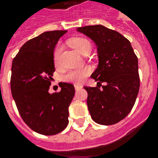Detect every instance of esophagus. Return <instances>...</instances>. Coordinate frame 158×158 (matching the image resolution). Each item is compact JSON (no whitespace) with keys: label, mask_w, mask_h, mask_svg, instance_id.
I'll list each match as a JSON object with an SVG mask.
<instances>
[{"label":"esophagus","mask_w":158,"mask_h":158,"mask_svg":"<svg viewBox=\"0 0 158 158\" xmlns=\"http://www.w3.org/2000/svg\"><path fill=\"white\" fill-rule=\"evenodd\" d=\"M74 88H75L76 90H78V89H80V88H82V86H81V85H74Z\"/></svg>","instance_id":"esophagus-1"}]
</instances>
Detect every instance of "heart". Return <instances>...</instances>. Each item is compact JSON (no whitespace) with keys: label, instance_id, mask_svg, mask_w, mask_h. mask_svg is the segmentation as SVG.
I'll return each mask as SVG.
<instances>
[{"label":"heart","instance_id":"b5f03b06","mask_svg":"<svg viewBox=\"0 0 158 158\" xmlns=\"http://www.w3.org/2000/svg\"><path fill=\"white\" fill-rule=\"evenodd\" d=\"M69 45L82 56H85L87 52H90L91 51L90 42L85 38H82V37H77V38L70 40ZM61 52H62V47L60 45L56 46L54 51V53H53V58H54L55 63L58 62ZM90 72H91V70L89 68H84V69H78V70H71V71L66 73L62 77V79L67 82L73 83V84H81L89 75Z\"/></svg>","mask_w":158,"mask_h":158}]
</instances>
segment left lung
Wrapping results in <instances>:
<instances>
[{"mask_svg": "<svg viewBox=\"0 0 158 158\" xmlns=\"http://www.w3.org/2000/svg\"><path fill=\"white\" fill-rule=\"evenodd\" d=\"M77 31L97 46L99 64L90 76L97 86L84 87L90 116L99 124L117 123L130 113L139 92L138 58L129 40L115 30L99 24L79 27ZM103 82L106 85L100 89Z\"/></svg>", "mask_w": 158, "mask_h": 158, "instance_id": "8db88e82", "label": "left lung"}]
</instances>
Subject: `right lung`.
<instances>
[{
	"label": "right lung",
	"mask_w": 158,
	"mask_h": 158,
	"mask_svg": "<svg viewBox=\"0 0 158 158\" xmlns=\"http://www.w3.org/2000/svg\"><path fill=\"white\" fill-rule=\"evenodd\" d=\"M66 32L47 31L29 40L12 61L11 91L19 114L30 129L44 135L58 134L67 127L75 93L69 83H60V92H48L55 72L54 49Z\"/></svg>",
	"instance_id": "right-lung-1"
}]
</instances>
